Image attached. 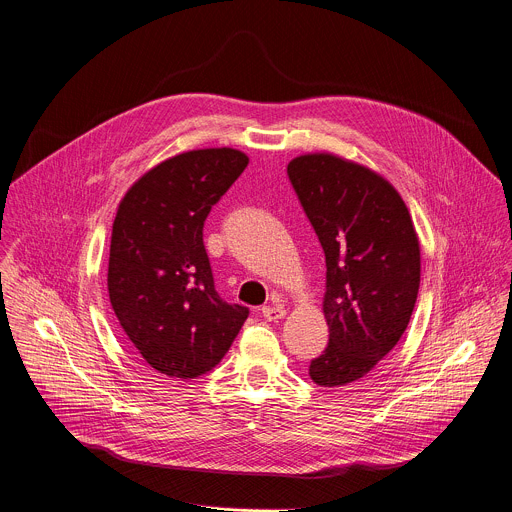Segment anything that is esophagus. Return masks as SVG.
Here are the masks:
<instances>
[{
	"instance_id": "34e87169",
	"label": "esophagus",
	"mask_w": 512,
	"mask_h": 512,
	"mask_svg": "<svg viewBox=\"0 0 512 512\" xmlns=\"http://www.w3.org/2000/svg\"><path fill=\"white\" fill-rule=\"evenodd\" d=\"M285 307L281 305V303H277V301H273V303H269V305H263L261 307V315L265 317V319H269V321H277V319H283L285 317Z\"/></svg>"
}]
</instances>
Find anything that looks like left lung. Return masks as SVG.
I'll list each match as a JSON object with an SVG mask.
<instances>
[{"label":"left lung","instance_id":"left-lung-1","mask_svg":"<svg viewBox=\"0 0 512 512\" xmlns=\"http://www.w3.org/2000/svg\"><path fill=\"white\" fill-rule=\"evenodd\" d=\"M289 181L325 253V352L309 378H366L406 331L420 287V243L400 193L372 168L331 152L295 156Z\"/></svg>","mask_w":512,"mask_h":512}]
</instances>
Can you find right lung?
Listing matches in <instances>:
<instances>
[{
  "label": "right lung",
  "mask_w": 512,
  "mask_h": 512,
  "mask_svg": "<svg viewBox=\"0 0 512 512\" xmlns=\"http://www.w3.org/2000/svg\"><path fill=\"white\" fill-rule=\"evenodd\" d=\"M247 164L227 146L181 152L144 173L118 205L110 305L132 348L166 378L213 370L249 315L215 291L203 243L207 215Z\"/></svg>",
  "instance_id": "1"
}]
</instances>
